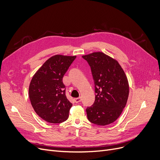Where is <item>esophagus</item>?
I'll return each mask as SVG.
<instances>
[{
    "instance_id": "obj_1",
    "label": "esophagus",
    "mask_w": 160,
    "mask_h": 160,
    "mask_svg": "<svg viewBox=\"0 0 160 160\" xmlns=\"http://www.w3.org/2000/svg\"><path fill=\"white\" fill-rule=\"evenodd\" d=\"M74 101L75 103H79V102H80L81 101V97L75 98H74Z\"/></svg>"
}]
</instances>
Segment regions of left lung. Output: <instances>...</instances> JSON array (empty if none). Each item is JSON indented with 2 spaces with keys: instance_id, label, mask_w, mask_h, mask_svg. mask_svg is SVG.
Segmentation results:
<instances>
[{
  "instance_id": "8db88e82",
  "label": "left lung",
  "mask_w": 160,
  "mask_h": 160,
  "mask_svg": "<svg viewBox=\"0 0 160 160\" xmlns=\"http://www.w3.org/2000/svg\"><path fill=\"white\" fill-rule=\"evenodd\" d=\"M91 67L95 101L86 109L87 118L98 125L114 122L122 113L129 97L128 80L117 60L98 52L82 56Z\"/></svg>"
}]
</instances>
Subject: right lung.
Here are the masks:
<instances>
[{
  "instance_id": "right-lung-1",
  "label": "right lung",
  "mask_w": 160,
  "mask_h": 160,
  "mask_svg": "<svg viewBox=\"0 0 160 160\" xmlns=\"http://www.w3.org/2000/svg\"><path fill=\"white\" fill-rule=\"evenodd\" d=\"M76 56L55 55L43 63L32 78L29 97L36 113L51 123L67 120L72 104L66 97L63 77Z\"/></svg>"
}]
</instances>
